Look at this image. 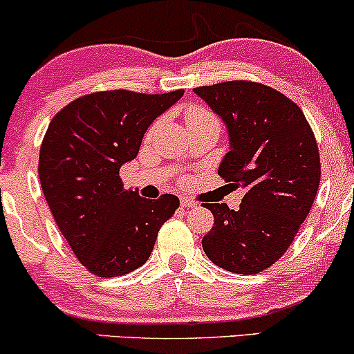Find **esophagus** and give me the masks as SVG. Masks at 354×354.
<instances>
[{"mask_svg": "<svg viewBox=\"0 0 354 354\" xmlns=\"http://www.w3.org/2000/svg\"><path fill=\"white\" fill-rule=\"evenodd\" d=\"M180 203H181V207H185V209H189V207H194L196 204H198V203H196V201H193V199H189V198H185V196H183Z\"/></svg>", "mask_w": 354, "mask_h": 354, "instance_id": "34e87169", "label": "esophagus"}]
</instances>
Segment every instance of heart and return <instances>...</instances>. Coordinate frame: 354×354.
Wrapping results in <instances>:
<instances>
[{"label": "heart", "mask_w": 354, "mask_h": 354, "mask_svg": "<svg viewBox=\"0 0 354 354\" xmlns=\"http://www.w3.org/2000/svg\"><path fill=\"white\" fill-rule=\"evenodd\" d=\"M204 118H212V117L207 112H204L203 109L191 107L188 112H186V123L196 122V120H204Z\"/></svg>", "instance_id": "1"}]
</instances>
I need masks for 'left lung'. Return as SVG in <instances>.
Masks as SVG:
<instances>
[{
	"mask_svg": "<svg viewBox=\"0 0 354 354\" xmlns=\"http://www.w3.org/2000/svg\"><path fill=\"white\" fill-rule=\"evenodd\" d=\"M194 93L227 130L218 173L245 191L239 211L204 204L214 225L203 249L224 270L257 274L287 252L312 209L322 168L313 131L299 105L267 85L231 80Z\"/></svg>",
	"mask_w": 354,
	"mask_h": 354,
	"instance_id": "1",
	"label": "left lung"
}]
</instances>
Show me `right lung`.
Here are the masks:
<instances>
[{"label":"right lung","instance_id":"obj_1","mask_svg":"<svg viewBox=\"0 0 354 354\" xmlns=\"http://www.w3.org/2000/svg\"><path fill=\"white\" fill-rule=\"evenodd\" d=\"M185 91L95 92L71 102L49 123L39 180L55 224L92 274L118 277L150 257L160 227L180 206L174 194L142 198L118 171L136 158L145 131Z\"/></svg>","mask_w":354,"mask_h":354}]
</instances>
